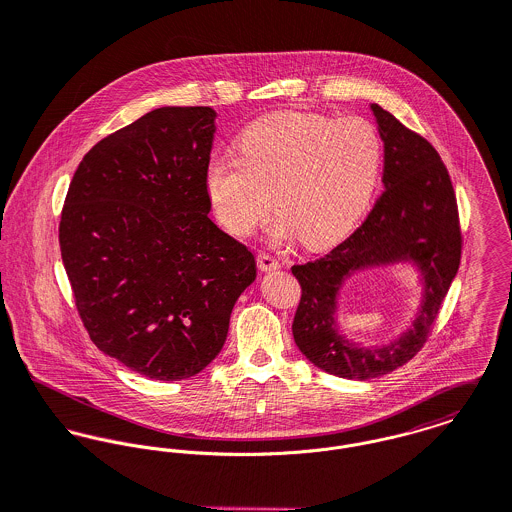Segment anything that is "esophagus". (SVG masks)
Wrapping results in <instances>:
<instances>
[{"instance_id": "esophagus-1", "label": "esophagus", "mask_w": 512, "mask_h": 512, "mask_svg": "<svg viewBox=\"0 0 512 512\" xmlns=\"http://www.w3.org/2000/svg\"><path fill=\"white\" fill-rule=\"evenodd\" d=\"M257 265H259L261 271H275V269L281 267L279 259L275 255H271V253H259L257 255Z\"/></svg>"}]
</instances>
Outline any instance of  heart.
I'll list each match as a JSON object with an SVG mask.
<instances>
[{
	"label": "heart",
	"instance_id": "heart-1",
	"mask_svg": "<svg viewBox=\"0 0 512 512\" xmlns=\"http://www.w3.org/2000/svg\"><path fill=\"white\" fill-rule=\"evenodd\" d=\"M383 141L359 115L286 112L261 119L237 139V157L212 155L204 186L222 228L247 237L271 212L279 233L312 249L343 239L379 180Z\"/></svg>",
	"mask_w": 512,
	"mask_h": 512
}]
</instances>
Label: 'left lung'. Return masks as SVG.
Listing matches in <instances>:
<instances>
[{"instance_id":"8db88e82","label":"left lung","mask_w":512,"mask_h":512,"mask_svg":"<svg viewBox=\"0 0 512 512\" xmlns=\"http://www.w3.org/2000/svg\"><path fill=\"white\" fill-rule=\"evenodd\" d=\"M385 143V192L369 216L328 255L294 265L300 302L292 322L298 349L343 379H375L410 361L430 338L459 269L463 237L452 178L438 151L397 117L371 106ZM410 256L425 271L427 300L415 328L381 350L349 348L333 330L335 292L351 271Z\"/></svg>"}]
</instances>
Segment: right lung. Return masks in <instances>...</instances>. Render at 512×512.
Instances as JSON below:
<instances>
[{
    "label": "right lung",
    "instance_id": "right-lung-1",
    "mask_svg": "<svg viewBox=\"0 0 512 512\" xmlns=\"http://www.w3.org/2000/svg\"><path fill=\"white\" fill-rule=\"evenodd\" d=\"M216 112L159 108L96 143L58 226L78 316L98 349L155 381L200 373L224 347L253 253L210 218Z\"/></svg>",
    "mask_w": 512,
    "mask_h": 512
}]
</instances>
